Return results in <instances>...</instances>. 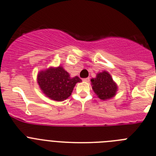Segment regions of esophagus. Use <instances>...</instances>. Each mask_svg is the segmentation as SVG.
<instances>
[{"mask_svg": "<svg viewBox=\"0 0 156 156\" xmlns=\"http://www.w3.org/2000/svg\"><path fill=\"white\" fill-rule=\"evenodd\" d=\"M83 81H84V82H89V81H90V78H83Z\"/></svg>", "mask_w": 156, "mask_h": 156, "instance_id": "1", "label": "esophagus"}]
</instances>
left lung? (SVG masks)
I'll use <instances>...</instances> for the list:
<instances>
[{
	"label": "left lung",
	"mask_w": 156,
	"mask_h": 156,
	"mask_svg": "<svg viewBox=\"0 0 156 156\" xmlns=\"http://www.w3.org/2000/svg\"><path fill=\"white\" fill-rule=\"evenodd\" d=\"M93 90L100 99L105 100L115 96L117 84L113 81L110 74L104 71L97 74L96 78L91 79Z\"/></svg>",
	"instance_id": "left-lung-1"
}]
</instances>
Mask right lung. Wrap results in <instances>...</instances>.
I'll return each mask as SVG.
<instances>
[{"mask_svg":"<svg viewBox=\"0 0 156 156\" xmlns=\"http://www.w3.org/2000/svg\"><path fill=\"white\" fill-rule=\"evenodd\" d=\"M37 81L42 92L55 101H63L71 96L76 83L81 80L78 76L70 78L63 67L50 68L38 74Z\"/></svg>","mask_w":156,"mask_h":156,"instance_id":"1","label":"right lung"}]
</instances>
